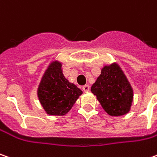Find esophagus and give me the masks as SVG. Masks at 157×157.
Wrapping results in <instances>:
<instances>
[{
  "label": "esophagus",
  "mask_w": 157,
  "mask_h": 157,
  "mask_svg": "<svg viewBox=\"0 0 157 157\" xmlns=\"http://www.w3.org/2000/svg\"><path fill=\"white\" fill-rule=\"evenodd\" d=\"M82 90H83L84 92H88V91L89 90V85H84L83 87H82Z\"/></svg>",
  "instance_id": "esophagus-1"
}]
</instances>
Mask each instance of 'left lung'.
<instances>
[{
  "label": "left lung",
  "mask_w": 157,
  "mask_h": 157,
  "mask_svg": "<svg viewBox=\"0 0 157 157\" xmlns=\"http://www.w3.org/2000/svg\"><path fill=\"white\" fill-rule=\"evenodd\" d=\"M102 109L111 116L128 114L132 105L134 92L121 67L113 62L101 70V75L91 87Z\"/></svg>",
  "instance_id": "obj_1"
}]
</instances>
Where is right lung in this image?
<instances>
[{"mask_svg":"<svg viewBox=\"0 0 157 157\" xmlns=\"http://www.w3.org/2000/svg\"><path fill=\"white\" fill-rule=\"evenodd\" d=\"M62 62L52 61L37 89V96L48 115L64 116L72 109L82 91L62 73Z\"/></svg>","mask_w":157,"mask_h":157,"instance_id":"obj_1","label":"right lung"}]
</instances>
